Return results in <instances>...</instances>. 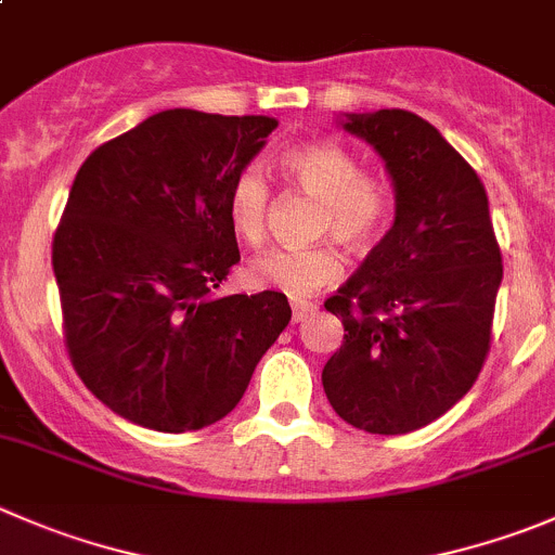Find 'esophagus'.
<instances>
[{"label": "esophagus", "instance_id": "esophagus-1", "mask_svg": "<svg viewBox=\"0 0 555 555\" xmlns=\"http://www.w3.org/2000/svg\"><path fill=\"white\" fill-rule=\"evenodd\" d=\"M317 311V304H306V300H295L293 304V322H304L309 320L311 314Z\"/></svg>", "mask_w": 555, "mask_h": 555}]
</instances>
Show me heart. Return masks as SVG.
<instances>
[{
    "mask_svg": "<svg viewBox=\"0 0 555 555\" xmlns=\"http://www.w3.org/2000/svg\"><path fill=\"white\" fill-rule=\"evenodd\" d=\"M279 170L289 184L317 197V230L331 233L349 249H363L382 233L390 214V195L385 184L360 173L352 152L336 143H300L279 154ZM271 190L255 165L233 176L228 190L230 228L246 244H260L266 235ZM341 255L333 246L306 249H271L246 266L249 287L282 289L289 298H309L317 289L341 276Z\"/></svg>",
    "mask_w": 555,
    "mask_h": 555,
    "instance_id": "obj_1",
    "label": "heart"
}]
</instances>
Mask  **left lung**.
<instances>
[{
    "mask_svg": "<svg viewBox=\"0 0 555 555\" xmlns=\"http://www.w3.org/2000/svg\"><path fill=\"white\" fill-rule=\"evenodd\" d=\"M341 127L385 159L396 219L325 300L344 344L322 387L349 426L396 437L442 417L477 382L502 251L480 176L426 118L392 107L347 113Z\"/></svg>",
    "mask_w": 555,
    "mask_h": 555,
    "instance_id": "left-lung-1",
    "label": "left lung"
}]
</instances>
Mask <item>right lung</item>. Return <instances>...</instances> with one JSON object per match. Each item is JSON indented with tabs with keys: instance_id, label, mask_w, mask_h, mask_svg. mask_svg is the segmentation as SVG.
<instances>
[{
	"instance_id": "add662e5",
	"label": "right lung",
	"mask_w": 555,
	"mask_h": 555,
	"mask_svg": "<svg viewBox=\"0 0 555 555\" xmlns=\"http://www.w3.org/2000/svg\"><path fill=\"white\" fill-rule=\"evenodd\" d=\"M271 116L173 107L86 157L53 235L64 341L107 409L165 434L233 412L287 327V295L217 289L241 260L233 176L276 129Z\"/></svg>"
}]
</instances>
